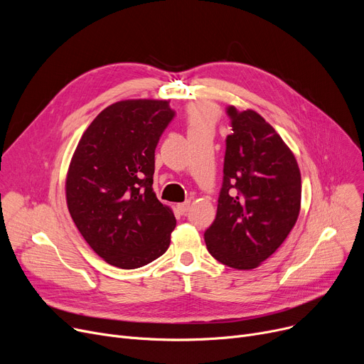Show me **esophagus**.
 <instances>
[{
    "label": "esophagus",
    "mask_w": 364,
    "mask_h": 364,
    "mask_svg": "<svg viewBox=\"0 0 364 364\" xmlns=\"http://www.w3.org/2000/svg\"><path fill=\"white\" fill-rule=\"evenodd\" d=\"M188 208H190V202H188V200H186V202L177 205V209H178V213H180L181 215H184V214L188 211Z\"/></svg>",
    "instance_id": "1"
}]
</instances>
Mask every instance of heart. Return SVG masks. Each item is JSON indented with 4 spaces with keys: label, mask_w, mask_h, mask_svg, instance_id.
Returning <instances> with one entry per match:
<instances>
[{
    "label": "heart",
    "mask_w": 364,
    "mask_h": 364,
    "mask_svg": "<svg viewBox=\"0 0 364 364\" xmlns=\"http://www.w3.org/2000/svg\"><path fill=\"white\" fill-rule=\"evenodd\" d=\"M217 119V110L208 103H199L188 110V131L213 129Z\"/></svg>",
    "instance_id": "1"
}]
</instances>
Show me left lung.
Returning a JSON list of instances; mask_svg holds the SVG:
<instances>
[{
  "label": "left lung",
  "mask_w": 364,
  "mask_h": 364,
  "mask_svg": "<svg viewBox=\"0 0 364 364\" xmlns=\"http://www.w3.org/2000/svg\"><path fill=\"white\" fill-rule=\"evenodd\" d=\"M223 186L217 217L205 230L209 254L237 270L258 267L288 237L301 206L295 156L274 128L254 110L225 109Z\"/></svg>",
  "instance_id": "obj_1"
}]
</instances>
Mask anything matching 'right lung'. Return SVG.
Segmentation results:
<instances>
[{"mask_svg": "<svg viewBox=\"0 0 364 364\" xmlns=\"http://www.w3.org/2000/svg\"><path fill=\"white\" fill-rule=\"evenodd\" d=\"M176 112L165 100H124L85 129L68 171L70 217L91 250L119 269L165 254L176 217L153 193L155 149Z\"/></svg>", "mask_w": 364, "mask_h": 364, "instance_id": "right-lung-1", "label": "right lung"}]
</instances>
